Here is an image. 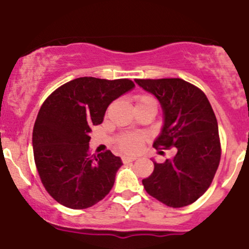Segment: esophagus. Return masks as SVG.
Instances as JSON below:
<instances>
[{
  "label": "esophagus",
  "instance_id": "1",
  "mask_svg": "<svg viewBox=\"0 0 249 249\" xmlns=\"http://www.w3.org/2000/svg\"><path fill=\"white\" fill-rule=\"evenodd\" d=\"M123 163H125V164H127V163H130V162H133V161H135V157H130V156H124L123 157Z\"/></svg>",
  "mask_w": 249,
  "mask_h": 249
}]
</instances>
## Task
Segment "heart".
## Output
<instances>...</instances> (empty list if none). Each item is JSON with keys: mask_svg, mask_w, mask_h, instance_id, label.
<instances>
[{"mask_svg": "<svg viewBox=\"0 0 249 249\" xmlns=\"http://www.w3.org/2000/svg\"><path fill=\"white\" fill-rule=\"evenodd\" d=\"M135 108L138 107H144L149 105H155V101L148 95H138L135 96ZM117 144L119 149L128 154L138 153L142 146L144 137L142 134L138 133H123L117 137Z\"/></svg>", "mask_w": 249, "mask_h": 249, "instance_id": "heart-1", "label": "heart"}]
</instances>
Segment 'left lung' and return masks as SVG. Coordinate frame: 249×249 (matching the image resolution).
I'll use <instances>...</instances> for the list:
<instances>
[{
    "label": "left lung",
    "mask_w": 249,
    "mask_h": 249,
    "mask_svg": "<svg viewBox=\"0 0 249 249\" xmlns=\"http://www.w3.org/2000/svg\"><path fill=\"white\" fill-rule=\"evenodd\" d=\"M161 103L164 125L153 146L177 148L142 179L146 192L172 208L188 206L202 196L212 184L221 161L218 125L210 103L200 88L180 78L135 79Z\"/></svg>",
    "instance_id": "8db88e82"
}]
</instances>
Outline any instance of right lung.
I'll use <instances>...</instances> for the list:
<instances>
[{
  "label": "right lung",
  "mask_w": 249,
  "mask_h": 249,
  "mask_svg": "<svg viewBox=\"0 0 249 249\" xmlns=\"http://www.w3.org/2000/svg\"><path fill=\"white\" fill-rule=\"evenodd\" d=\"M134 87L130 79L81 77L47 97L33 127V154L43 187L58 203L86 209L114 186L122 160L110 150L89 154V132L114 100Z\"/></svg>",
  "instance_id": "obj_1"
}]
</instances>
